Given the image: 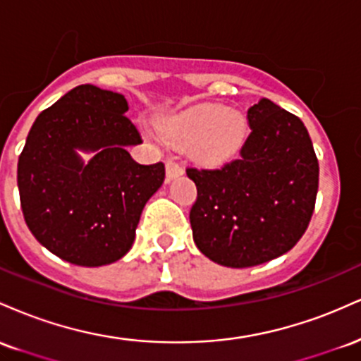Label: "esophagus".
I'll return each instance as SVG.
<instances>
[{"label":"esophagus","mask_w":361,"mask_h":361,"mask_svg":"<svg viewBox=\"0 0 361 361\" xmlns=\"http://www.w3.org/2000/svg\"><path fill=\"white\" fill-rule=\"evenodd\" d=\"M185 173L183 166H181L180 163H176L173 157H169V159H166V180H173V178L176 176H181Z\"/></svg>","instance_id":"1"}]
</instances>
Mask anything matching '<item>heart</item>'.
<instances>
[{"mask_svg":"<svg viewBox=\"0 0 361 361\" xmlns=\"http://www.w3.org/2000/svg\"><path fill=\"white\" fill-rule=\"evenodd\" d=\"M246 130L243 111L219 103H202L161 123L168 142L188 147L190 156L207 166L229 161L241 149Z\"/></svg>","mask_w":361,"mask_h":361,"instance_id":"heart-1","label":"heart"}]
</instances>
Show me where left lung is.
<instances>
[{"label":"left lung","instance_id":"1","mask_svg":"<svg viewBox=\"0 0 361 361\" xmlns=\"http://www.w3.org/2000/svg\"><path fill=\"white\" fill-rule=\"evenodd\" d=\"M247 122L239 159L215 169L186 168L197 185L193 241L229 268L256 267L292 250L307 229L319 186L317 157L299 117L261 98Z\"/></svg>","mask_w":361,"mask_h":361}]
</instances>
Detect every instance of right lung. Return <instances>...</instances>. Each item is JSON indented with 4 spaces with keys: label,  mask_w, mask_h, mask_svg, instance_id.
I'll list each match as a JSON object with an SVG mask.
<instances>
[{
    "label": "right lung",
    "mask_w": 361,
    "mask_h": 361,
    "mask_svg": "<svg viewBox=\"0 0 361 361\" xmlns=\"http://www.w3.org/2000/svg\"><path fill=\"white\" fill-rule=\"evenodd\" d=\"M123 94L81 85L44 110L18 157V192L30 233L61 259L102 267L132 247L144 205L164 164H139L142 142ZM78 150L94 152L85 164Z\"/></svg>",
    "instance_id": "obj_1"
}]
</instances>
